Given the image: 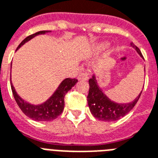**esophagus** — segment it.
Masks as SVG:
<instances>
[{
	"instance_id": "34e87169",
	"label": "esophagus",
	"mask_w": 158,
	"mask_h": 158,
	"mask_svg": "<svg viewBox=\"0 0 158 158\" xmlns=\"http://www.w3.org/2000/svg\"><path fill=\"white\" fill-rule=\"evenodd\" d=\"M88 75L85 73H81L80 75L78 76V80L80 81H87L88 80Z\"/></svg>"
}]
</instances>
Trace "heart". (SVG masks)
I'll return each mask as SVG.
<instances>
[{"instance_id": "1", "label": "heart", "mask_w": 158, "mask_h": 158, "mask_svg": "<svg viewBox=\"0 0 158 158\" xmlns=\"http://www.w3.org/2000/svg\"><path fill=\"white\" fill-rule=\"evenodd\" d=\"M106 47H107V44H100L98 47H97V50H98V51H101V50L105 49Z\"/></svg>"}]
</instances>
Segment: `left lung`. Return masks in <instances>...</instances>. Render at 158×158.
Listing matches in <instances>:
<instances>
[{"mask_svg": "<svg viewBox=\"0 0 158 158\" xmlns=\"http://www.w3.org/2000/svg\"><path fill=\"white\" fill-rule=\"evenodd\" d=\"M131 46L135 48L140 57L143 58L139 48L135 46L133 43H131ZM89 85L90 88L87 96V102L90 112L95 118L106 122L118 120L126 115L136 105L143 91L142 90L139 96L132 102L121 104L114 102L106 96L97 84L95 75H93L92 77L89 80Z\"/></svg>", "mask_w": 158, "mask_h": 158, "instance_id": "left-lung-1", "label": "left lung"}]
</instances>
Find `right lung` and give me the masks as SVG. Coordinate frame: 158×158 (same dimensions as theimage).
I'll list each match as a JSON object with an SVG mask.
<instances>
[{
  "mask_svg": "<svg viewBox=\"0 0 158 158\" xmlns=\"http://www.w3.org/2000/svg\"><path fill=\"white\" fill-rule=\"evenodd\" d=\"M49 32L51 31L44 30V31H39L34 35H29L19 44L17 49L35 36L39 35H44L46 33ZM77 82V80L76 78H66L61 82L59 86L55 90V92L52 94V96H50L49 99H48L44 103L37 105V106L31 105L24 101L17 94L15 89L12 85V82L10 83V86H11L12 93H13V96L17 105L19 106L22 112L25 115L35 121H51L57 118L62 113L63 109H64V96L68 90H70L76 85Z\"/></svg>",
  "mask_w": 158,
  "mask_h": 158,
  "instance_id": "obj_1",
  "label": "right lung"
}]
</instances>
